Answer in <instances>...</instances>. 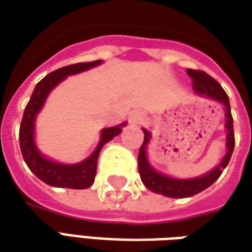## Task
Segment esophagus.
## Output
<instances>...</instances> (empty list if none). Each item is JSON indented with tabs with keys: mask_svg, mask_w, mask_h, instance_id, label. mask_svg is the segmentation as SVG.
<instances>
[{
	"mask_svg": "<svg viewBox=\"0 0 252 252\" xmlns=\"http://www.w3.org/2000/svg\"><path fill=\"white\" fill-rule=\"evenodd\" d=\"M144 119H145V116L141 111H133L130 114V122L133 125H140V123L144 122Z\"/></svg>",
	"mask_w": 252,
	"mask_h": 252,
	"instance_id": "esophagus-1",
	"label": "esophagus"
}]
</instances>
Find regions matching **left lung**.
<instances>
[{
  "label": "left lung",
  "mask_w": 252,
  "mask_h": 252,
  "mask_svg": "<svg viewBox=\"0 0 252 252\" xmlns=\"http://www.w3.org/2000/svg\"><path fill=\"white\" fill-rule=\"evenodd\" d=\"M192 79H193V90L195 94L200 97H206L210 100H214L217 103L223 105L225 109V129H226V154L223 155L222 160L213 170L204 173L199 177H192V178H176V177L163 174L159 170H156L148 160V154L147 149L152 140V134L148 130L144 129V143L138 152V173L141 177L143 184L152 192L159 193V195L167 196V197H176V199H184V197H190V196L197 195L202 190L207 189L210 185L220 178L223 169L228 166L230 156L235 148V134H233V119L230 114V104H229V97L222 89L221 85L217 82L214 78H211L209 74L197 70H187Z\"/></svg>",
  "instance_id": "left-lung-1"
}]
</instances>
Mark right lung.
<instances>
[{"label": "right lung", "instance_id": "obj_1", "mask_svg": "<svg viewBox=\"0 0 252 252\" xmlns=\"http://www.w3.org/2000/svg\"><path fill=\"white\" fill-rule=\"evenodd\" d=\"M101 64H103V60H96V62H90V63H78L50 72L43 78L42 81L36 83L35 89L30 97V101L24 109L23 121H22L20 131H19L22 155H23L24 162L27 163L29 169L41 181L48 184L50 187L71 189H86L92 187L94 182V177H96L97 159L100 155V151L109 140L121 134L123 127L127 125V122H122L116 126L104 127L100 133V141L97 144L96 149L92 152V155L78 163L57 162L49 156L43 155L36 145V116L39 114V111L43 108L50 92L55 89L59 83L63 82L67 76L81 74V72L92 70L94 67H98Z\"/></svg>", "mask_w": 252, "mask_h": 252}]
</instances>
